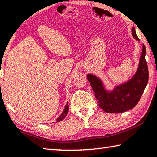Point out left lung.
Masks as SVG:
<instances>
[{
	"instance_id": "1",
	"label": "left lung",
	"mask_w": 157,
	"mask_h": 157,
	"mask_svg": "<svg viewBox=\"0 0 157 157\" xmlns=\"http://www.w3.org/2000/svg\"><path fill=\"white\" fill-rule=\"evenodd\" d=\"M132 33L136 40H140L132 28ZM146 48L143 44L142 52L139 63L137 71L127 82L117 85L112 91L105 90L100 78L92 74H87L100 107L107 113H122L134 108L137 105L149 80V70L145 59Z\"/></svg>"
}]
</instances>
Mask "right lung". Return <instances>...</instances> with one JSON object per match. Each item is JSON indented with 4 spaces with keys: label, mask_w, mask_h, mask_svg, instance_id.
<instances>
[{
    "label": "right lung",
    "mask_w": 157,
    "mask_h": 157,
    "mask_svg": "<svg viewBox=\"0 0 157 157\" xmlns=\"http://www.w3.org/2000/svg\"><path fill=\"white\" fill-rule=\"evenodd\" d=\"M68 111H69V106H68V102H67V104H66V105H65V109H64V110H63V113H62L60 115H59V117L57 119L56 122H60V121H62L63 120H64V119H65V117H66V115H67V114Z\"/></svg>",
    "instance_id": "right-lung-1"
}]
</instances>
